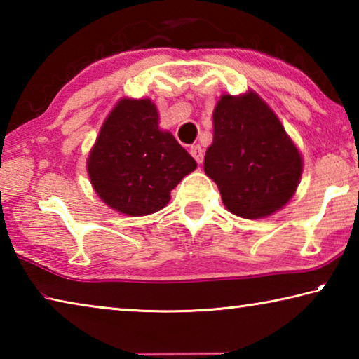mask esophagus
Masks as SVG:
<instances>
[{
	"instance_id": "obj_1",
	"label": "esophagus",
	"mask_w": 359,
	"mask_h": 359,
	"mask_svg": "<svg viewBox=\"0 0 359 359\" xmlns=\"http://www.w3.org/2000/svg\"><path fill=\"white\" fill-rule=\"evenodd\" d=\"M190 154H191V156L194 158V160H196V163H199V165H201L203 160H204V150H203L201 145H199V144L191 145Z\"/></svg>"
}]
</instances>
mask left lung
<instances>
[{
  "label": "left lung",
  "instance_id": "8db88e82",
  "mask_svg": "<svg viewBox=\"0 0 359 359\" xmlns=\"http://www.w3.org/2000/svg\"><path fill=\"white\" fill-rule=\"evenodd\" d=\"M204 171L234 215L261 218L282 209L296 191L301 155L255 93L224 95L214 111V142Z\"/></svg>",
  "mask_w": 359,
  "mask_h": 359
}]
</instances>
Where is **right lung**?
I'll list each match as a JSON object with an SVG mask.
<instances>
[{"label":"right lung","mask_w":359,"mask_h":359,"mask_svg":"<svg viewBox=\"0 0 359 359\" xmlns=\"http://www.w3.org/2000/svg\"><path fill=\"white\" fill-rule=\"evenodd\" d=\"M196 161L168 131L158 128L149 100H121L102 125L90 151L88 175L98 196L126 215L165 208L169 193Z\"/></svg>","instance_id":"right-lung-1"}]
</instances>
